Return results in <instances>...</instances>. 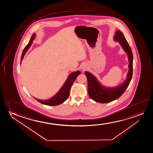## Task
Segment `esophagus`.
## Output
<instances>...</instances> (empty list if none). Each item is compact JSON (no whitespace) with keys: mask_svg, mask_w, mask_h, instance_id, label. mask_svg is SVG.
I'll use <instances>...</instances> for the list:
<instances>
[{"mask_svg":"<svg viewBox=\"0 0 153 153\" xmlns=\"http://www.w3.org/2000/svg\"><path fill=\"white\" fill-rule=\"evenodd\" d=\"M81 70L84 71V70H85V67H82V68H81Z\"/></svg>","mask_w":153,"mask_h":153,"instance_id":"1","label":"esophagus"}]
</instances>
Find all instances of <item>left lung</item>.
<instances>
[{"label":"left lung","mask_w":153,"mask_h":153,"mask_svg":"<svg viewBox=\"0 0 153 153\" xmlns=\"http://www.w3.org/2000/svg\"><path fill=\"white\" fill-rule=\"evenodd\" d=\"M114 41L118 42L125 51L129 60V71L125 81L120 85L114 87H108L102 85L95 76L89 71H85V74L88 80V90L90 97L94 101L106 103L118 99L125 91L131 81L133 73V54L131 47L126 39L123 33L117 30L114 36Z\"/></svg>","instance_id":"1"}]
</instances>
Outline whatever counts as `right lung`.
Segmentation results:
<instances>
[{"label": "right lung", "instance_id": "obj_1", "mask_svg": "<svg viewBox=\"0 0 153 153\" xmlns=\"http://www.w3.org/2000/svg\"><path fill=\"white\" fill-rule=\"evenodd\" d=\"M35 36H36V34H34L32 35L30 39V42H28L27 45L24 48L23 51L22 52V56H21V63H20L21 64V62L24 58V56L26 53V52L28 50L30 49V46L32 45L33 41L35 38ZM80 74H81V72L79 71H74L70 74L68 76L67 79L66 80L65 83H64L63 85L59 90V91L56 93L53 97H52L49 99L43 100L37 99L34 97V98H35L37 101L40 102V103L44 104V105H49V106H56V105H60L62 103H63L65 101L68 99L69 94H70V89H71L72 84L75 80L76 78L78 76L80 75Z\"/></svg>", "mask_w": 153, "mask_h": 153}]
</instances>
